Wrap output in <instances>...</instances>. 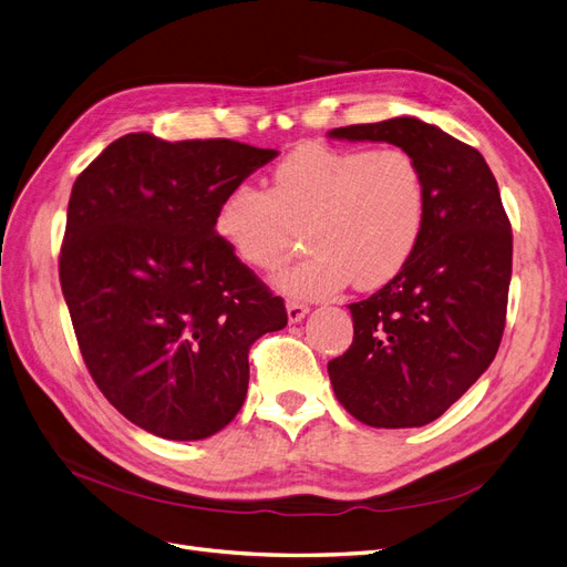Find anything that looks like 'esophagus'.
<instances>
[{"mask_svg":"<svg viewBox=\"0 0 567 567\" xmlns=\"http://www.w3.org/2000/svg\"><path fill=\"white\" fill-rule=\"evenodd\" d=\"M308 310L310 308L306 303H301V301H287V318H289L291 324L301 322L308 316Z\"/></svg>","mask_w":567,"mask_h":567,"instance_id":"esophagus-1","label":"esophagus"}]
</instances>
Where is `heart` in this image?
Wrapping results in <instances>:
<instances>
[{
    "instance_id": "b5f03b06",
    "label": "heart",
    "mask_w": 567,
    "mask_h": 567,
    "mask_svg": "<svg viewBox=\"0 0 567 567\" xmlns=\"http://www.w3.org/2000/svg\"><path fill=\"white\" fill-rule=\"evenodd\" d=\"M427 179L402 146L301 144L270 173L268 192L236 182L215 209V234L255 270L276 268L303 226L308 255L276 276L297 299H324L350 280L375 289L400 276L425 234Z\"/></svg>"
}]
</instances>
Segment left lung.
Segmentation results:
<instances>
[{"mask_svg":"<svg viewBox=\"0 0 567 567\" xmlns=\"http://www.w3.org/2000/svg\"><path fill=\"white\" fill-rule=\"evenodd\" d=\"M411 152L427 179V224L400 276L350 303L352 346L329 362L343 409L371 427H421L495 360L507 320L512 224L474 146L413 116L333 128Z\"/></svg>","mask_w":567,"mask_h":567,"instance_id":"left-lung-1","label":"left lung"}]
</instances>
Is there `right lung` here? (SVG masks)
I'll list each match as a JSON object with an SVG mask.
<instances>
[{"label":"right lung","instance_id":"obj_1","mask_svg":"<svg viewBox=\"0 0 567 567\" xmlns=\"http://www.w3.org/2000/svg\"><path fill=\"white\" fill-rule=\"evenodd\" d=\"M276 156L131 133L72 186L60 287L79 350L107 402L146 432L196 442L226 427L251 343L287 324L285 301L213 226L226 188Z\"/></svg>","mask_w":567,"mask_h":567}]
</instances>
